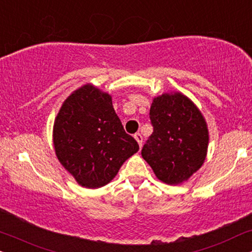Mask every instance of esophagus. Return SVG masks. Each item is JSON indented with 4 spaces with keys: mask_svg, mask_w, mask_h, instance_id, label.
<instances>
[{
    "mask_svg": "<svg viewBox=\"0 0 252 252\" xmlns=\"http://www.w3.org/2000/svg\"><path fill=\"white\" fill-rule=\"evenodd\" d=\"M135 138H136L137 142H138L139 147H142V145H143V136L140 135L139 132H137V133H135Z\"/></svg>",
    "mask_w": 252,
    "mask_h": 252,
    "instance_id": "1",
    "label": "esophagus"
}]
</instances>
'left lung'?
I'll return each instance as SVG.
<instances>
[{
	"instance_id": "8db88e82",
	"label": "left lung",
	"mask_w": 252,
	"mask_h": 252,
	"mask_svg": "<svg viewBox=\"0 0 252 252\" xmlns=\"http://www.w3.org/2000/svg\"><path fill=\"white\" fill-rule=\"evenodd\" d=\"M153 126L142 157L159 180L167 184L187 181L203 165L209 132L200 112L186 95L162 94L150 109Z\"/></svg>"
}]
</instances>
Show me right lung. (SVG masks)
Returning a JSON list of instances; mask_svg holds the SVG:
<instances>
[{
  "instance_id": "1",
  "label": "right lung",
  "mask_w": 252,
  "mask_h": 252,
  "mask_svg": "<svg viewBox=\"0 0 252 252\" xmlns=\"http://www.w3.org/2000/svg\"><path fill=\"white\" fill-rule=\"evenodd\" d=\"M54 146L77 182L92 189L110 182L139 150L124 130L110 95L92 85L80 87L62 105L54 124Z\"/></svg>"
}]
</instances>
